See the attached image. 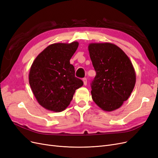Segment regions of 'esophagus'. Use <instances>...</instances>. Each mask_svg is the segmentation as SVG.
Wrapping results in <instances>:
<instances>
[{"label": "esophagus", "instance_id": "esophagus-1", "mask_svg": "<svg viewBox=\"0 0 158 158\" xmlns=\"http://www.w3.org/2000/svg\"><path fill=\"white\" fill-rule=\"evenodd\" d=\"M83 81H84V84L85 85H87V79H86V78H83Z\"/></svg>", "mask_w": 158, "mask_h": 158}]
</instances>
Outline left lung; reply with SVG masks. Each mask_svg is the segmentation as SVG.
Segmentation results:
<instances>
[{
  "instance_id": "8db88e82",
  "label": "left lung",
  "mask_w": 158,
  "mask_h": 158,
  "mask_svg": "<svg viewBox=\"0 0 158 158\" xmlns=\"http://www.w3.org/2000/svg\"><path fill=\"white\" fill-rule=\"evenodd\" d=\"M88 50L96 71L91 84L92 99L102 110H115L134 89L136 74L133 64L122 49L112 43H91Z\"/></svg>"
}]
</instances>
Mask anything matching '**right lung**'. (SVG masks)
I'll use <instances>...</instances> for the list:
<instances>
[{
	"mask_svg": "<svg viewBox=\"0 0 158 158\" xmlns=\"http://www.w3.org/2000/svg\"><path fill=\"white\" fill-rule=\"evenodd\" d=\"M78 42L55 43L35 58L29 74V81L38 102L46 109L62 112L72 101L75 91L83 85L75 77L70 59L78 47Z\"/></svg>",
	"mask_w": 158,
	"mask_h": 158,
	"instance_id": "1",
	"label": "right lung"
}]
</instances>
